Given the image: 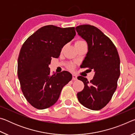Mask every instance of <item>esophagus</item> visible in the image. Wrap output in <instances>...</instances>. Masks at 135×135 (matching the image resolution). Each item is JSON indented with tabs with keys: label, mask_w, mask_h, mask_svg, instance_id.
Segmentation results:
<instances>
[{
	"label": "esophagus",
	"mask_w": 135,
	"mask_h": 135,
	"mask_svg": "<svg viewBox=\"0 0 135 135\" xmlns=\"http://www.w3.org/2000/svg\"><path fill=\"white\" fill-rule=\"evenodd\" d=\"M77 79V76L76 74H73V80H76Z\"/></svg>",
	"instance_id": "esophagus-1"
}]
</instances>
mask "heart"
Wrapping results in <instances>:
<instances>
[{
	"label": "heart",
	"mask_w": 135,
	"mask_h": 135,
	"mask_svg": "<svg viewBox=\"0 0 135 135\" xmlns=\"http://www.w3.org/2000/svg\"><path fill=\"white\" fill-rule=\"evenodd\" d=\"M81 42H83V41H81V40H79V41H77V42L76 43V45H77V44H79V43H81ZM70 68H73V66L72 65H70Z\"/></svg>",
	"instance_id": "heart-1"
}]
</instances>
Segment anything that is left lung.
Instances as JSON below:
<instances>
[{"instance_id": "8db88e82", "label": "left lung", "mask_w": 135, "mask_h": 135, "mask_svg": "<svg viewBox=\"0 0 135 135\" xmlns=\"http://www.w3.org/2000/svg\"><path fill=\"white\" fill-rule=\"evenodd\" d=\"M76 30L88 46L80 67L95 72L90 81L86 77H77L84 84L83 90L77 93V98L86 108L99 110L108 103L117 89L120 74L119 55L112 41L96 27L81 25L76 27Z\"/></svg>"}]
</instances>
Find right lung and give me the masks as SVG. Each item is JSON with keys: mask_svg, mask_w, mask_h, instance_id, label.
Masks as SVG:
<instances>
[{"mask_svg": "<svg viewBox=\"0 0 135 135\" xmlns=\"http://www.w3.org/2000/svg\"><path fill=\"white\" fill-rule=\"evenodd\" d=\"M76 35L74 27L49 25L41 27L22 45L18 59V76L22 92L30 104L39 109L58 100L63 87L72 79L64 71L51 74L52 58H58L64 46Z\"/></svg>", "mask_w": 135, "mask_h": 135, "instance_id": "add662e5", "label": "right lung"}]
</instances>
